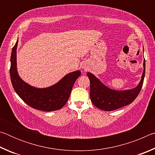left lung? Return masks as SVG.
I'll return each instance as SVG.
<instances>
[{"label": "left lung", "mask_w": 155, "mask_h": 155, "mask_svg": "<svg viewBox=\"0 0 155 155\" xmlns=\"http://www.w3.org/2000/svg\"><path fill=\"white\" fill-rule=\"evenodd\" d=\"M145 60L143 61V72L141 81L134 89L125 91H116L104 85L95 76L87 72L90 81V98L94 106L107 111H114L128 105L137 98L142 87L145 76Z\"/></svg>", "instance_id": "1"}]
</instances>
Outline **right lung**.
Here are the masks:
<instances>
[{
    "label": "right lung",
    "mask_w": 155,
    "mask_h": 155,
    "mask_svg": "<svg viewBox=\"0 0 155 155\" xmlns=\"http://www.w3.org/2000/svg\"><path fill=\"white\" fill-rule=\"evenodd\" d=\"M18 40L13 47L11 55L10 77L15 92L28 105L44 111L59 110L68 101L74 82L81 75L78 70L70 73L51 87L40 89L33 87L21 79L16 68V49Z\"/></svg>",
    "instance_id": "right-lung-1"
}]
</instances>
